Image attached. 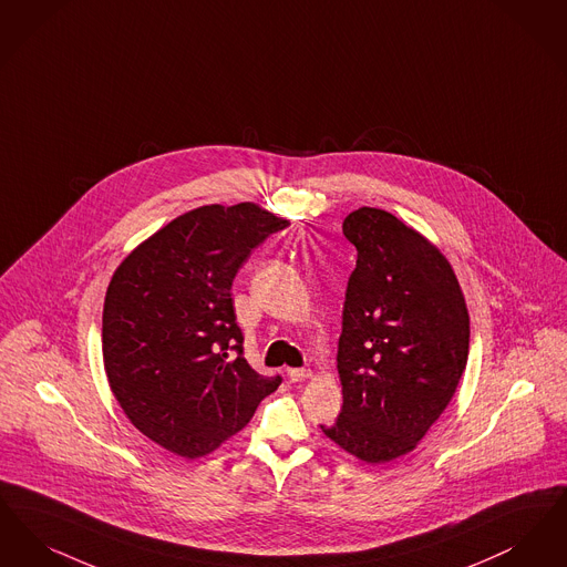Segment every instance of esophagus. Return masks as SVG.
I'll list each match as a JSON object with an SVG mask.
<instances>
[{"instance_id": "34e87169", "label": "esophagus", "mask_w": 567, "mask_h": 567, "mask_svg": "<svg viewBox=\"0 0 567 567\" xmlns=\"http://www.w3.org/2000/svg\"><path fill=\"white\" fill-rule=\"evenodd\" d=\"M288 379H290L292 383H298V381H305V379H311V370L288 369Z\"/></svg>"}]
</instances>
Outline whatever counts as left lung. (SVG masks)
Wrapping results in <instances>:
<instances>
[{
	"label": "left lung",
	"instance_id": "left-lung-1",
	"mask_svg": "<svg viewBox=\"0 0 567 567\" xmlns=\"http://www.w3.org/2000/svg\"><path fill=\"white\" fill-rule=\"evenodd\" d=\"M343 235L358 249L337 353L343 409L320 427L347 453L383 464L413 451L455 394L468 309L443 254L392 214L360 207Z\"/></svg>",
	"mask_w": 567,
	"mask_h": 567
}]
</instances>
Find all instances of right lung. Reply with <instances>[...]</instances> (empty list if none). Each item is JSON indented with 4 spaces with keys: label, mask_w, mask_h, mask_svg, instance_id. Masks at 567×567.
<instances>
[{
    "label": "right lung",
    "mask_w": 567,
    "mask_h": 567,
    "mask_svg": "<svg viewBox=\"0 0 567 567\" xmlns=\"http://www.w3.org/2000/svg\"><path fill=\"white\" fill-rule=\"evenodd\" d=\"M288 224L254 203L198 207L133 249L107 286L110 388L131 423L175 455L218 449L281 383L247 364L230 286L251 249Z\"/></svg>",
    "instance_id": "obj_1"
}]
</instances>
